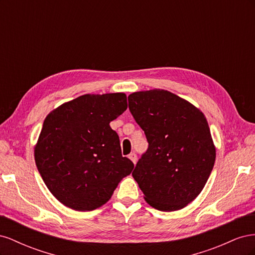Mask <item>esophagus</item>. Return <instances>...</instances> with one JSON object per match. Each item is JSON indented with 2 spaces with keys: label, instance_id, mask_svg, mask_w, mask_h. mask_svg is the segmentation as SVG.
<instances>
[{
  "label": "esophagus",
  "instance_id": "34e87169",
  "mask_svg": "<svg viewBox=\"0 0 255 255\" xmlns=\"http://www.w3.org/2000/svg\"><path fill=\"white\" fill-rule=\"evenodd\" d=\"M128 158L133 161L134 164H136V161H137V155L135 153H130L129 155H128Z\"/></svg>",
  "mask_w": 255,
  "mask_h": 255
}]
</instances>
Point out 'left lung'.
<instances>
[{
  "mask_svg": "<svg viewBox=\"0 0 255 255\" xmlns=\"http://www.w3.org/2000/svg\"><path fill=\"white\" fill-rule=\"evenodd\" d=\"M128 109L149 142L133 177L152 207L181 210L202 191L215 164L216 150L204 115L163 89L129 95Z\"/></svg>",
  "mask_w": 255,
  "mask_h": 255,
  "instance_id": "obj_1",
  "label": "left lung"
}]
</instances>
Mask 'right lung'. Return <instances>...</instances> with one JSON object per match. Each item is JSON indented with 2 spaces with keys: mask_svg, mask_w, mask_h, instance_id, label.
<instances>
[{
  "mask_svg": "<svg viewBox=\"0 0 255 255\" xmlns=\"http://www.w3.org/2000/svg\"><path fill=\"white\" fill-rule=\"evenodd\" d=\"M125 94L84 95L51 112L35 146V161L52 195L86 212L111 199L134 164L123 157L110 123L127 111Z\"/></svg>",
  "mask_w": 255,
  "mask_h": 255,
  "instance_id": "obj_1",
  "label": "right lung"
}]
</instances>
